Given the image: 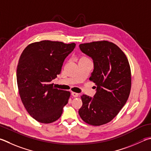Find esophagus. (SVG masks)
<instances>
[{"label":"esophagus","instance_id":"esophagus-1","mask_svg":"<svg viewBox=\"0 0 151 151\" xmlns=\"http://www.w3.org/2000/svg\"><path fill=\"white\" fill-rule=\"evenodd\" d=\"M71 94H72V96H73V97H78V93H76V92H72V93H71Z\"/></svg>","mask_w":151,"mask_h":151}]
</instances>
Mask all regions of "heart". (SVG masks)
Listing matches in <instances>:
<instances>
[{
    "instance_id": "1",
    "label": "heart",
    "mask_w": 151,
    "mask_h": 151,
    "mask_svg": "<svg viewBox=\"0 0 151 151\" xmlns=\"http://www.w3.org/2000/svg\"><path fill=\"white\" fill-rule=\"evenodd\" d=\"M82 59H87V58H86V57H83V58Z\"/></svg>"
}]
</instances>
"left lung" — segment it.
Here are the masks:
<instances>
[{
	"mask_svg": "<svg viewBox=\"0 0 151 151\" xmlns=\"http://www.w3.org/2000/svg\"><path fill=\"white\" fill-rule=\"evenodd\" d=\"M91 57L94 70L90 80L97 85L93 98L81 96L78 114L89 125H102L111 121L125 104L130 94L131 69L124 53L113 43L101 41L79 45Z\"/></svg>",
	"mask_w": 151,
	"mask_h": 151,
	"instance_id": "8db88e82",
	"label": "left lung"
}]
</instances>
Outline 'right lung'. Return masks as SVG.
<instances>
[{
  "label": "right lung",
  "mask_w": 151,
  "mask_h": 151,
  "mask_svg": "<svg viewBox=\"0 0 151 151\" xmlns=\"http://www.w3.org/2000/svg\"><path fill=\"white\" fill-rule=\"evenodd\" d=\"M75 45L43 40L28 45L22 53L16 72L19 94L36 121L50 123L61 117L70 94L54 88L50 83L61 73L65 58Z\"/></svg>",
  "instance_id": "1"
}]
</instances>
